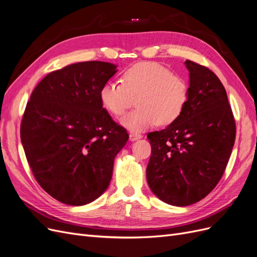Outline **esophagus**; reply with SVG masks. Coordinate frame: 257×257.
Returning a JSON list of instances; mask_svg holds the SVG:
<instances>
[{"instance_id": "34e87169", "label": "esophagus", "mask_w": 257, "mask_h": 257, "mask_svg": "<svg viewBox=\"0 0 257 257\" xmlns=\"http://www.w3.org/2000/svg\"><path fill=\"white\" fill-rule=\"evenodd\" d=\"M141 138H142V135L138 134V132H131V134H130V140L131 141H137Z\"/></svg>"}]
</instances>
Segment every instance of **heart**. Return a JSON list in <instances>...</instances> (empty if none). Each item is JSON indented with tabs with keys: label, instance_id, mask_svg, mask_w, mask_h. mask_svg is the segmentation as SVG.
<instances>
[{
	"label": "heart",
	"instance_id": "1",
	"mask_svg": "<svg viewBox=\"0 0 257 257\" xmlns=\"http://www.w3.org/2000/svg\"><path fill=\"white\" fill-rule=\"evenodd\" d=\"M101 104L120 116L134 104L137 109L121 118L131 131H142L158 123L168 126L184 113L190 98L188 81L156 62H141L121 74V82H106L99 92Z\"/></svg>",
	"mask_w": 257,
	"mask_h": 257
}]
</instances>
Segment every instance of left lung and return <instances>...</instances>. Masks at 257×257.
Returning <instances> with one entry per match:
<instances>
[{
  "instance_id": "left-lung-1",
  "label": "left lung",
  "mask_w": 257,
  "mask_h": 257,
  "mask_svg": "<svg viewBox=\"0 0 257 257\" xmlns=\"http://www.w3.org/2000/svg\"><path fill=\"white\" fill-rule=\"evenodd\" d=\"M190 98L181 116L147 135L152 155L147 183L164 203L189 206L209 194L225 171L235 143L236 123L219 78L187 60Z\"/></svg>"
}]
</instances>
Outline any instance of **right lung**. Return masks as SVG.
<instances>
[{
  "mask_svg": "<svg viewBox=\"0 0 257 257\" xmlns=\"http://www.w3.org/2000/svg\"><path fill=\"white\" fill-rule=\"evenodd\" d=\"M116 71L105 62L71 64L48 73L31 95L21 142L37 183L61 203L88 204L110 185L115 156L129 139L99 97Z\"/></svg>",
  "mask_w": 257,
  "mask_h": 257,
  "instance_id": "1",
  "label": "right lung"
}]
</instances>
